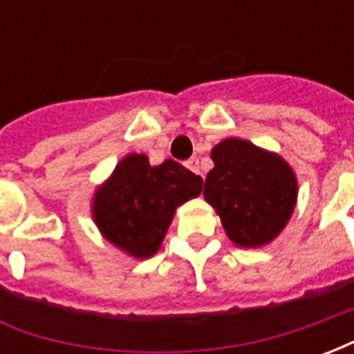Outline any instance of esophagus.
I'll return each mask as SVG.
<instances>
[{"instance_id":"obj_1","label":"esophagus","mask_w":354,"mask_h":354,"mask_svg":"<svg viewBox=\"0 0 354 354\" xmlns=\"http://www.w3.org/2000/svg\"><path fill=\"white\" fill-rule=\"evenodd\" d=\"M185 167L192 170V172H195V174H199V176H203V172H201V165H199V159L197 157H192L189 161L185 162Z\"/></svg>"}]
</instances>
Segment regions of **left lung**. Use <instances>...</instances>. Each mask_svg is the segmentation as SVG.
<instances>
[{"label": "left lung", "mask_w": 354, "mask_h": 354, "mask_svg": "<svg viewBox=\"0 0 354 354\" xmlns=\"http://www.w3.org/2000/svg\"><path fill=\"white\" fill-rule=\"evenodd\" d=\"M214 169L205 180V201L220 216L235 246L260 248L279 237L294 214L297 176L274 151L243 138H225L210 151Z\"/></svg>", "instance_id": "1"}]
</instances>
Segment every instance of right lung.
<instances>
[{"instance_id":"right-lung-1","label":"right lung","mask_w":354,"mask_h":354,"mask_svg":"<svg viewBox=\"0 0 354 354\" xmlns=\"http://www.w3.org/2000/svg\"><path fill=\"white\" fill-rule=\"evenodd\" d=\"M203 178L167 159L149 165L147 155L129 153L94 189L91 216L102 237L131 258L159 252L176 208L199 197Z\"/></svg>"}]
</instances>
